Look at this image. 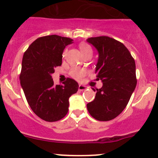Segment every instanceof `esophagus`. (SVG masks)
<instances>
[{
	"instance_id": "esophagus-1",
	"label": "esophagus",
	"mask_w": 158,
	"mask_h": 158,
	"mask_svg": "<svg viewBox=\"0 0 158 158\" xmlns=\"http://www.w3.org/2000/svg\"><path fill=\"white\" fill-rule=\"evenodd\" d=\"M87 89H88V87L85 86V85H82V84H79V91H84Z\"/></svg>"
}]
</instances>
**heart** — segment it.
Returning <instances> with one entry per match:
<instances>
[{
  "mask_svg": "<svg viewBox=\"0 0 158 158\" xmlns=\"http://www.w3.org/2000/svg\"><path fill=\"white\" fill-rule=\"evenodd\" d=\"M79 48H80L81 52H82L83 55H85L87 53H92V49L91 48L89 44H85V43H82L79 44ZM66 54V50H64L63 56H65ZM86 74V71L83 69H81L79 67H73L69 71V75L73 78V79H76V80H82L83 79L84 76Z\"/></svg>",
  "mask_w": 158,
  "mask_h": 158,
  "instance_id": "heart-1",
  "label": "heart"
}]
</instances>
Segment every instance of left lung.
Masks as SVG:
<instances>
[{"mask_svg":"<svg viewBox=\"0 0 158 158\" xmlns=\"http://www.w3.org/2000/svg\"><path fill=\"white\" fill-rule=\"evenodd\" d=\"M87 42L98 50L96 80L103 83L96 89L95 99L87 104V109L96 120H112L125 109L136 87L135 60L127 47L113 38L96 36Z\"/></svg>","mask_w":158,"mask_h":158,"instance_id":"left-lung-1","label":"left lung"}]
</instances>
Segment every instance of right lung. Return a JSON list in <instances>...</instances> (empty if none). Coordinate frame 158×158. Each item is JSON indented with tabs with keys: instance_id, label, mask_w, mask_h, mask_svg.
I'll list each match as a JSON object with an SVG mask.
<instances>
[{
	"instance_id": "obj_1",
	"label": "right lung",
	"mask_w": 158,
	"mask_h": 158,
	"mask_svg": "<svg viewBox=\"0 0 158 158\" xmlns=\"http://www.w3.org/2000/svg\"><path fill=\"white\" fill-rule=\"evenodd\" d=\"M73 40L58 35L40 37L33 41L22 60L20 85L33 112L46 122H56L66 116L69 98L79 89L68 78L63 85H54L51 75L62 65L65 47Z\"/></svg>"
}]
</instances>
